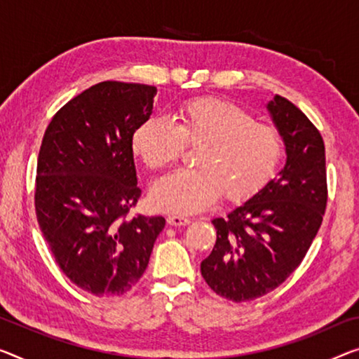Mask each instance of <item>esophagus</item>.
Wrapping results in <instances>:
<instances>
[{
  "label": "esophagus",
  "instance_id": "1",
  "mask_svg": "<svg viewBox=\"0 0 359 359\" xmlns=\"http://www.w3.org/2000/svg\"><path fill=\"white\" fill-rule=\"evenodd\" d=\"M167 223L170 226H186L191 223V219L181 217V215H170V217H167Z\"/></svg>",
  "mask_w": 359,
  "mask_h": 359
}]
</instances>
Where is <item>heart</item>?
Listing matches in <instances>:
<instances>
[{
	"instance_id": "b5f03b06",
	"label": "heart",
	"mask_w": 359,
	"mask_h": 359,
	"mask_svg": "<svg viewBox=\"0 0 359 359\" xmlns=\"http://www.w3.org/2000/svg\"><path fill=\"white\" fill-rule=\"evenodd\" d=\"M173 120L151 117L131 136L133 152L149 168L178 161L186 144H202L196 154L198 168L176 170L154 183L151 202L157 210L198 213L222 192L229 202L245 201L268 183L283 157L278 130L226 99H191Z\"/></svg>"
}]
</instances>
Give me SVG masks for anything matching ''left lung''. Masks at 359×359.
Masks as SVG:
<instances>
[{"label":"left lung","instance_id":"8db88e82","mask_svg":"<svg viewBox=\"0 0 359 359\" xmlns=\"http://www.w3.org/2000/svg\"><path fill=\"white\" fill-rule=\"evenodd\" d=\"M266 107L287 161L252 198L213 219L217 242L201 263L208 287L236 303L263 297L299 268L321 228L327 203L321 133L283 96L276 95Z\"/></svg>","mask_w":359,"mask_h":359}]
</instances>
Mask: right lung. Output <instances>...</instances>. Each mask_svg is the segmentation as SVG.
Masks as SVG:
<instances>
[{"label":"right lung","instance_id":"obj_1","mask_svg":"<svg viewBox=\"0 0 359 359\" xmlns=\"http://www.w3.org/2000/svg\"><path fill=\"white\" fill-rule=\"evenodd\" d=\"M156 86L101 81L57 110L43 136L35 210L59 268L96 297L123 295L144 274L163 217L136 215L131 136Z\"/></svg>","mask_w":359,"mask_h":359}]
</instances>
